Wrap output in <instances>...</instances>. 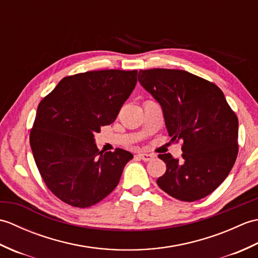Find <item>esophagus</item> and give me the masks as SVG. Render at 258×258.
<instances>
[{"instance_id": "esophagus-1", "label": "esophagus", "mask_w": 258, "mask_h": 258, "mask_svg": "<svg viewBox=\"0 0 258 258\" xmlns=\"http://www.w3.org/2000/svg\"><path fill=\"white\" fill-rule=\"evenodd\" d=\"M139 157L141 158V160H143L144 162H149V161L154 160L155 155H153V154H147V153H139Z\"/></svg>"}]
</instances>
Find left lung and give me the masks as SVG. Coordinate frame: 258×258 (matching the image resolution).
<instances>
[{
  "label": "left lung",
  "instance_id": "left-lung-1",
  "mask_svg": "<svg viewBox=\"0 0 258 258\" xmlns=\"http://www.w3.org/2000/svg\"><path fill=\"white\" fill-rule=\"evenodd\" d=\"M139 82L160 103L171 141H183V161L168 153L158 155L166 172L157 185L179 201L204 199L236 161L237 116L220 87L186 71L141 70Z\"/></svg>",
  "mask_w": 258,
  "mask_h": 258
}]
</instances>
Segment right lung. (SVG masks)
Segmentation results:
<instances>
[{
	"instance_id": "add662e5",
	"label": "right lung",
	"mask_w": 258,
	"mask_h": 258,
	"mask_svg": "<svg viewBox=\"0 0 258 258\" xmlns=\"http://www.w3.org/2000/svg\"><path fill=\"white\" fill-rule=\"evenodd\" d=\"M138 71L103 70L67 76L38 104L30 144L52 193L89 207L116 187L133 154L98 151L94 134L112 124L135 89Z\"/></svg>"
}]
</instances>
